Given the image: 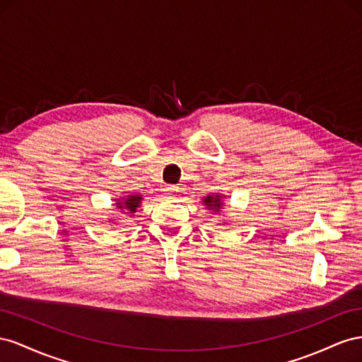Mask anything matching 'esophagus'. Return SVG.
I'll return each mask as SVG.
<instances>
[{"mask_svg": "<svg viewBox=\"0 0 362 362\" xmlns=\"http://www.w3.org/2000/svg\"><path fill=\"white\" fill-rule=\"evenodd\" d=\"M177 192H179V187H175V185H170V187L165 188V197L173 199L177 195Z\"/></svg>", "mask_w": 362, "mask_h": 362, "instance_id": "34e87169", "label": "esophagus"}]
</instances>
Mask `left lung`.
<instances>
[{"mask_svg":"<svg viewBox=\"0 0 362 362\" xmlns=\"http://www.w3.org/2000/svg\"><path fill=\"white\" fill-rule=\"evenodd\" d=\"M203 204L206 206V209L218 214L223 209V195L220 192L206 195V197H203Z\"/></svg>","mask_w":362,"mask_h":362,"instance_id":"1","label":"left lung"}]
</instances>
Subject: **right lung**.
I'll return each mask as SVG.
<instances>
[{"instance_id": "1", "label": "right lung", "mask_w": 362, "mask_h": 362, "mask_svg": "<svg viewBox=\"0 0 362 362\" xmlns=\"http://www.w3.org/2000/svg\"><path fill=\"white\" fill-rule=\"evenodd\" d=\"M113 202H115V203H113V206H115L117 209H119V215L121 214L122 215H133L142 203V194L129 192L127 195L115 197V199H113ZM109 221H113V220H109Z\"/></svg>"}]
</instances>
